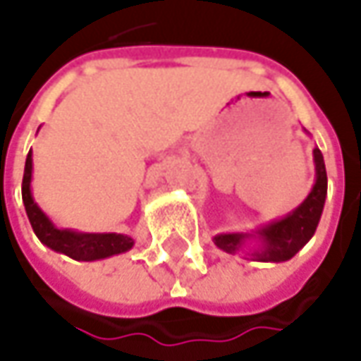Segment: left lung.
Returning <instances> with one entry per match:
<instances>
[{
  "instance_id": "8db88e82",
  "label": "left lung",
  "mask_w": 361,
  "mask_h": 361,
  "mask_svg": "<svg viewBox=\"0 0 361 361\" xmlns=\"http://www.w3.org/2000/svg\"><path fill=\"white\" fill-rule=\"evenodd\" d=\"M313 160H315V173H317L313 190L291 215H287L281 221H275L269 227L259 231V235L263 237V249L255 253L259 261L279 263V261L291 259L305 243L312 239V235L317 229L327 195L326 162H324V154L319 148L313 150ZM245 237L247 235H237V233L235 235H216L215 243L223 251L233 253L239 249Z\"/></svg>"
}]
</instances>
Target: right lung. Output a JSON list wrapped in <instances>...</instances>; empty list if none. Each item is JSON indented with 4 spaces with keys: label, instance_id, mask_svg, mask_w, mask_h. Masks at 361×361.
I'll return each instance as SVG.
<instances>
[{
    "label": "right lung",
    "instance_id": "add662e5",
    "mask_svg": "<svg viewBox=\"0 0 361 361\" xmlns=\"http://www.w3.org/2000/svg\"><path fill=\"white\" fill-rule=\"evenodd\" d=\"M30 180H32V152L25 159V171H23V180H21V199L25 204V213L32 223V229L37 235V239L44 245H48L49 249L60 251L76 261H94V259H104V257L124 253L134 245L128 235H116V233L92 235V233L56 229L32 199Z\"/></svg>",
    "mask_w": 361,
    "mask_h": 361
}]
</instances>
